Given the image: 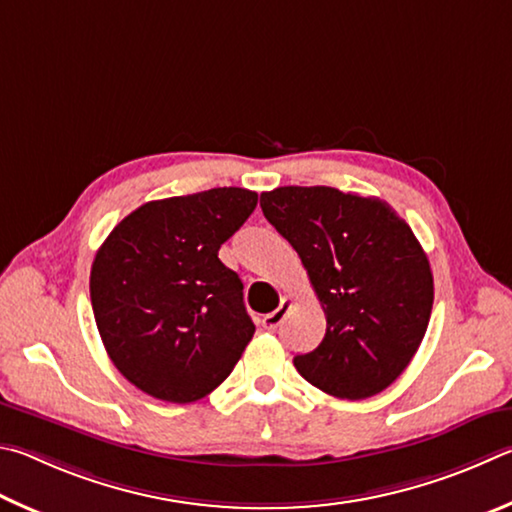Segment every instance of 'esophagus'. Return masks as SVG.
Segmentation results:
<instances>
[{
  "mask_svg": "<svg viewBox=\"0 0 512 512\" xmlns=\"http://www.w3.org/2000/svg\"><path fill=\"white\" fill-rule=\"evenodd\" d=\"M288 308H290V297H283L281 299V306L276 308L274 312H267V315L261 319V326L267 328V330H276V328L283 324L285 312H288Z\"/></svg>",
  "mask_w": 512,
  "mask_h": 512,
  "instance_id": "34e87169",
  "label": "esophagus"
}]
</instances>
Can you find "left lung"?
Segmentation results:
<instances>
[{
  "mask_svg": "<svg viewBox=\"0 0 512 512\" xmlns=\"http://www.w3.org/2000/svg\"><path fill=\"white\" fill-rule=\"evenodd\" d=\"M272 227L297 249L326 312V335L294 366L335 398H371L398 380L432 315L434 276L409 224L380 200L330 186L261 193Z\"/></svg>",
  "mask_w": 512,
  "mask_h": 512,
  "instance_id": "8db88e82",
  "label": "left lung"
}]
</instances>
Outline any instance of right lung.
Listing matches in <instances>:
<instances>
[{"instance_id": "obj_1", "label": "right lung", "mask_w": 512, "mask_h": 512, "mask_svg": "<svg viewBox=\"0 0 512 512\" xmlns=\"http://www.w3.org/2000/svg\"><path fill=\"white\" fill-rule=\"evenodd\" d=\"M256 202L236 186L146 202L96 251L89 297L98 333L123 378L148 396L204 398L254 337L240 276L218 249Z\"/></svg>"}]
</instances>
